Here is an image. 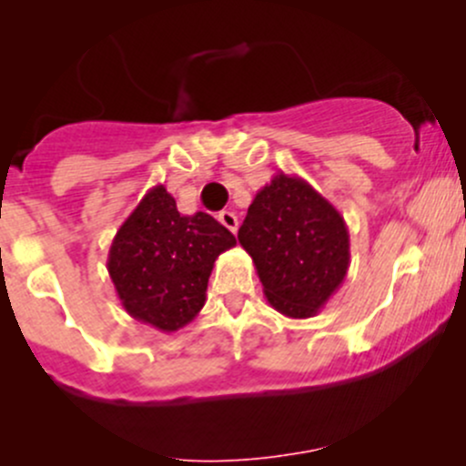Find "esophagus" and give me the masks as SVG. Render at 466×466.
Instances as JSON below:
<instances>
[{
    "label": "esophagus",
    "mask_w": 466,
    "mask_h": 466,
    "mask_svg": "<svg viewBox=\"0 0 466 466\" xmlns=\"http://www.w3.org/2000/svg\"><path fill=\"white\" fill-rule=\"evenodd\" d=\"M218 220L220 223L225 225V228L229 229V232H237V228H238V218H237V214H234V211H220L218 214Z\"/></svg>",
    "instance_id": "1"
}]
</instances>
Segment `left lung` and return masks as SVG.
<instances>
[{
    "instance_id": "left-lung-1",
    "label": "left lung",
    "mask_w": 466,
    "mask_h": 466,
    "mask_svg": "<svg viewBox=\"0 0 466 466\" xmlns=\"http://www.w3.org/2000/svg\"><path fill=\"white\" fill-rule=\"evenodd\" d=\"M238 243L252 257L263 295L281 316H318L350 268L345 218L299 176L277 173L248 207Z\"/></svg>"
}]
</instances>
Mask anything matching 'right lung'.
I'll use <instances>...</instances> for the list:
<instances>
[{
  "label": "right lung",
  "mask_w": 466,
  "mask_h": 466,
  "mask_svg": "<svg viewBox=\"0 0 466 466\" xmlns=\"http://www.w3.org/2000/svg\"><path fill=\"white\" fill-rule=\"evenodd\" d=\"M234 246V234L218 220L205 211L180 214L157 185L112 238L107 272L130 318L171 333L198 316L211 268Z\"/></svg>",
  "instance_id": "right-lung-1"
}]
</instances>
